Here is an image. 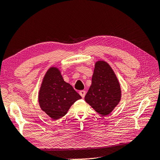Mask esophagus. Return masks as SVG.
<instances>
[{
	"instance_id": "34e87169",
	"label": "esophagus",
	"mask_w": 160,
	"mask_h": 160,
	"mask_svg": "<svg viewBox=\"0 0 160 160\" xmlns=\"http://www.w3.org/2000/svg\"><path fill=\"white\" fill-rule=\"evenodd\" d=\"M79 94L82 97V98H84V97L86 94V91H84V90H82V91H79Z\"/></svg>"
}]
</instances>
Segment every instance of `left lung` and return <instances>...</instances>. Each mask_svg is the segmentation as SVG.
Listing matches in <instances>:
<instances>
[{"label": "left lung", "mask_w": 160, "mask_h": 160, "mask_svg": "<svg viewBox=\"0 0 160 160\" xmlns=\"http://www.w3.org/2000/svg\"><path fill=\"white\" fill-rule=\"evenodd\" d=\"M121 98L120 84L114 71L107 62L97 61L85 101L98 113L106 116L118 105Z\"/></svg>", "instance_id": "1"}]
</instances>
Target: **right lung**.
I'll return each instance as SVG.
<instances>
[{
  "mask_svg": "<svg viewBox=\"0 0 160 160\" xmlns=\"http://www.w3.org/2000/svg\"><path fill=\"white\" fill-rule=\"evenodd\" d=\"M80 99V95L63 80L59 69L52 67L48 69L38 93V103L45 113L52 119H59Z\"/></svg>",
  "mask_w": 160,
  "mask_h": 160,
  "instance_id": "1",
  "label": "right lung"
}]
</instances>
